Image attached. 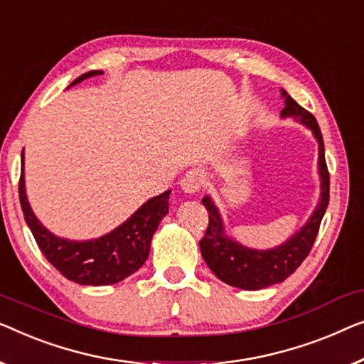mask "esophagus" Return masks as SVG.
<instances>
[{
    "instance_id": "esophagus-1",
    "label": "esophagus",
    "mask_w": 364,
    "mask_h": 364,
    "mask_svg": "<svg viewBox=\"0 0 364 364\" xmlns=\"http://www.w3.org/2000/svg\"><path fill=\"white\" fill-rule=\"evenodd\" d=\"M181 187L186 193H197L202 188V178L197 172H188L186 173V177H182Z\"/></svg>"
}]
</instances>
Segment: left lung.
Here are the masks:
<instances>
[{
    "instance_id": "1",
    "label": "left lung",
    "mask_w": 364,
    "mask_h": 364,
    "mask_svg": "<svg viewBox=\"0 0 364 364\" xmlns=\"http://www.w3.org/2000/svg\"><path fill=\"white\" fill-rule=\"evenodd\" d=\"M282 97L286 98L284 100L286 107L281 112V117H294L299 119L300 123L312 129L318 143V173L322 181V187H320L322 195H320V203L307 223L281 246L272 247V250H251L225 235L218 208L215 207L210 197L202 198V203L208 210V228L203 238L200 240V251H202L203 259L220 281L228 286L245 289V291H259L272 284L282 282L302 264L315 243L330 200V173L326 169L323 138L317 119L284 90Z\"/></svg>"
}]
</instances>
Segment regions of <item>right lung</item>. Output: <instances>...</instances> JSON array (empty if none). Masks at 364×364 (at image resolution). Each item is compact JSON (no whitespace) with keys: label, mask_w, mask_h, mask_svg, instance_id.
<instances>
[{"label":"right lung","mask_w":364,"mask_h":364,"mask_svg":"<svg viewBox=\"0 0 364 364\" xmlns=\"http://www.w3.org/2000/svg\"><path fill=\"white\" fill-rule=\"evenodd\" d=\"M102 70H90L75 78L70 85L88 77L102 75ZM24 164V159H23ZM171 191L147 200L143 207L114 228L112 233L90 241H72L52 235L36 218L26 197L24 169L19 178V202L24 220L42 255L68 281L82 286H109L123 281L144 264L151 250L152 235L161 220L169 213Z\"/></svg>","instance_id":"obj_1"}]
</instances>
